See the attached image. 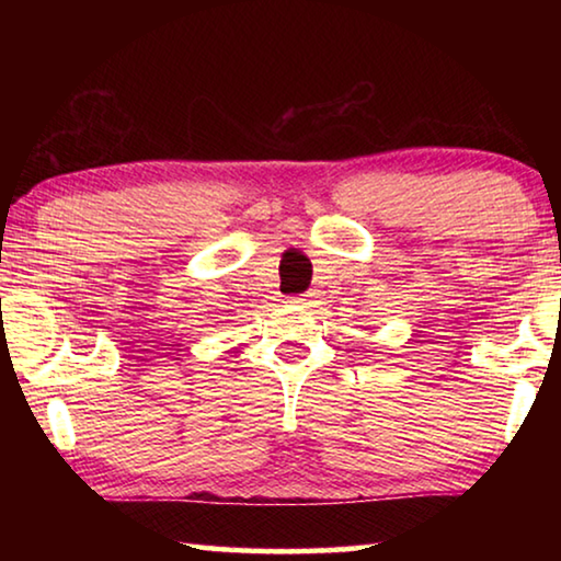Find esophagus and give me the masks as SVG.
Masks as SVG:
<instances>
[{
    "label": "esophagus",
    "mask_w": 561,
    "mask_h": 561,
    "mask_svg": "<svg viewBox=\"0 0 561 561\" xmlns=\"http://www.w3.org/2000/svg\"><path fill=\"white\" fill-rule=\"evenodd\" d=\"M291 304H297V307H311V304H314V294H299V297H291Z\"/></svg>",
    "instance_id": "34e87169"
}]
</instances>
